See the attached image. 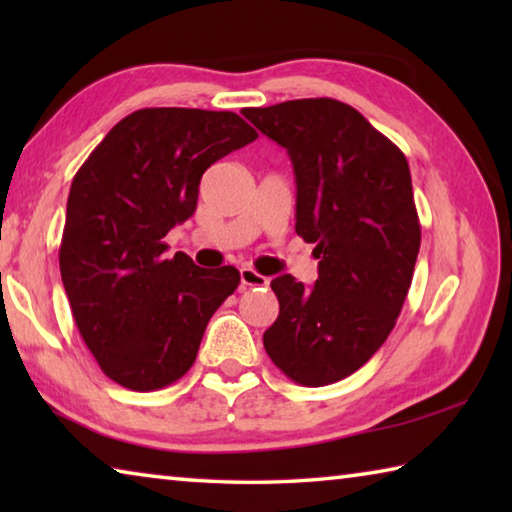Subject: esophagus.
<instances>
[{"instance_id": "obj_1", "label": "esophagus", "mask_w": 512, "mask_h": 512, "mask_svg": "<svg viewBox=\"0 0 512 512\" xmlns=\"http://www.w3.org/2000/svg\"><path fill=\"white\" fill-rule=\"evenodd\" d=\"M239 275H241V284H244V287H266V284H268V277L262 275V273H257L255 268L244 266L239 271Z\"/></svg>"}]
</instances>
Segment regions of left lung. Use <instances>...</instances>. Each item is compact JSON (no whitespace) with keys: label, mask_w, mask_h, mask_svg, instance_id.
<instances>
[{"label":"left lung","mask_w":512,"mask_h":512,"mask_svg":"<svg viewBox=\"0 0 512 512\" xmlns=\"http://www.w3.org/2000/svg\"><path fill=\"white\" fill-rule=\"evenodd\" d=\"M284 146L296 171V232L314 244V289L280 275V314L264 348L300 386L357 372L395 327L420 250V219L404 153L359 110L336 99L244 108Z\"/></svg>","instance_id":"8db88e82"}]
</instances>
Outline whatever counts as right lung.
Segmentation results:
<instances>
[{"label": "right lung", "instance_id": "right-lung-1", "mask_svg": "<svg viewBox=\"0 0 512 512\" xmlns=\"http://www.w3.org/2000/svg\"><path fill=\"white\" fill-rule=\"evenodd\" d=\"M257 140L237 112L144 108L76 171L58 262L88 350L131 391H158L194 366L205 327L239 287L235 266L167 259L164 237L196 210L205 169Z\"/></svg>", "mask_w": 512, "mask_h": 512}]
</instances>
